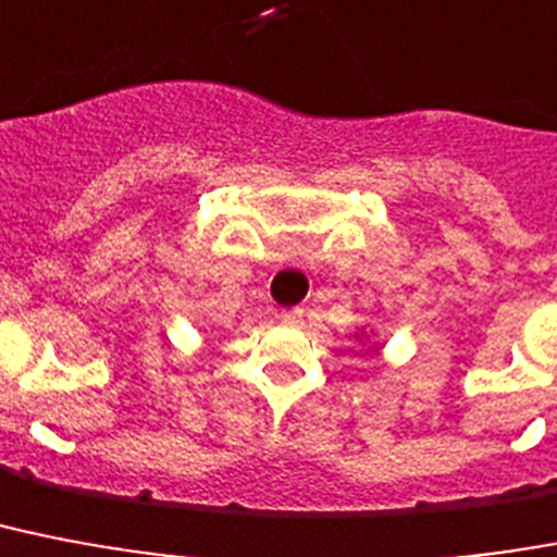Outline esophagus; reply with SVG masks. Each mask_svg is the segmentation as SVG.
<instances>
[{
    "mask_svg": "<svg viewBox=\"0 0 557 557\" xmlns=\"http://www.w3.org/2000/svg\"><path fill=\"white\" fill-rule=\"evenodd\" d=\"M302 318H306V311L302 309H286L283 314H280V320H283L286 325H300Z\"/></svg>",
    "mask_w": 557,
    "mask_h": 557,
    "instance_id": "obj_1",
    "label": "esophagus"
}]
</instances>
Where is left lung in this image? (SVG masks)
<instances>
[{
    "label": "left lung",
    "mask_w": 557,
    "mask_h": 557,
    "mask_svg": "<svg viewBox=\"0 0 557 557\" xmlns=\"http://www.w3.org/2000/svg\"><path fill=\"white\" fill-rule=\"evenodd\" d=\"M357 337V334H355ZM381 349V343H374V341H369V337H366V351H377Z\"/></svg>",
    "instance_id": "left-lung-1"
}]
</instances>
